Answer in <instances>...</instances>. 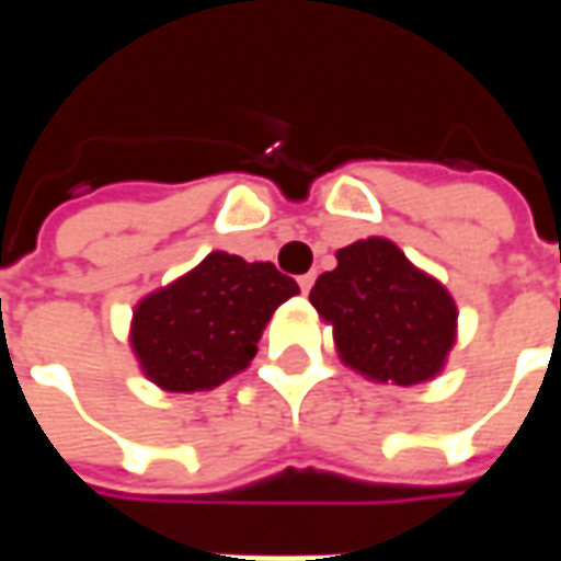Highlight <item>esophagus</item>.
I'll return each instance as SVG.
<instances>
[{"instance_id": "34e87169", "label": "esophagus", "mask_w": 561, "mask_h": 561, "mask_svg": "<svg viewBox=\"0 0 561 561\" xmlns=\"http://www.w3.org/2000/svg\"><path fill=\"white\" fill-rule=\"evenodd\" d=\"M297 282H300V291H309V288H312V282H316V273H306V276H300V279H297Z\"/></svg>"}]
</instances>
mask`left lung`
Returning <instances> with one entry per match:
<instances>
[{"mask_svg": "<svg viewBox=\"0 0 561 561\" xmlns=\"http://www.w3.org/2000/svg\"><path fill=\"white\" fill-rule=\"evenodd\" d=\"M336 261V270L318 276L309 300L333 324L342 360L402 388L433 378L457 330L450 294L381 237L345 245Z\"/></svg>", "mask_w": 561, "mask_h": 561, "instance_id": "1", "label": "left lung"}]
</instances>
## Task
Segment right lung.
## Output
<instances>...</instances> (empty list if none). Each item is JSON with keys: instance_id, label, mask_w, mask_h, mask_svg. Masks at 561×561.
I'll return each mask as SVG.
<instances>
[{"instance_id": "obj_1", "label": "right lung", "mask_w": 561, "mask_h": 561, "mask_svg": "<svg viewBox=\"0 0 561 561\" xmlns=\"http://www.w3.org/2000/svg\"><path fill=\"white\" fill-rule=\"evenodd\" d=\"M294 294L297 282L273 264L213 252L135 309L131 345L159 388L209 390L245 369L270 316Z\"/></svg>"}]
</instances>
